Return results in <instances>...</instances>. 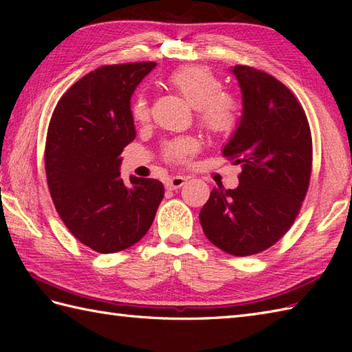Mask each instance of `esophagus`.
Masks as SVG:
<instances>
[{
	"mask_svg": "<svg viewBox=\"0 0 352 352\" xmlns=\"http://www.w3.org/2000/svg\"><path fill=\"white\" fill-rule=\"evenodd\" d=\"M186 180H188V178L180 177V175L170 177V178H168V180H166V189H169V190H177V189H180L182 186L186 183Z\"/></svg>",
	"mask_w": 352,
	"mask_h": 352,
	"instance_id": "1",
	"label": "esophagus"
}]
</instances>
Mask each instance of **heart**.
<instances>
[{
	"instance_id": "heart-1",
	"label": "heart",
	"mask_w": 352,
	"mask_h": 352,
	"mask_svg": "<svg viewBox=\"0 0 352 352\" xmlns=\"http://www.w3.org/2000/svg\"><path fill=\"white\" fill-rule=\"evenodd\" d=\"M168 83L197 109V121L208 136L227 138L236 130L241 119V106L233 96L223 94L221 80L210 71L201 66H184L170 74ZM148 116L146 100L138 96L131 104L133 121L145 122ZM197 149L198 142L193 138H178L164 145L163 154L170 162H186Z\"/></svg>"
}]
</instances>
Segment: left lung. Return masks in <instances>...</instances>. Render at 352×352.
I'll use <instances>...</instances> for the list:
<instances>
[{"mask_svg":"<svg viewBox=\"0 0 352 352\" xmlns=\"http://www.w3.org/2000/svg\"><path fill=\"white\" fill-rule=\"evenodd\" d=\"M242 92V116L222 154L241 164L236 189L218 186L199 212L214 246L237 257L267 250L287 233L311 174L307 116L289 89L269 74L230 69Z\"/></svg>","mask_w":352,"mask_h":352,"instance_id":"left-lung-1","label":"left lung"}]
</instances>
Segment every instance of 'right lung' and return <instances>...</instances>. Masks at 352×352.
<instances>
[{"instance_id":"1","label":"right lung","mask_w":352,"mask_h":352,"mask_svg":"<svg viewBox=\"0 0 352 352\" xmlns=\"http://www.w3.org/2000/svg\"><path fill=\"white\" fill-rule=\"evenodd\" d=\"M154 62L109 65L72 85L51 116L45 170L65 226L96 252L130 248L151 227L164 188L154 178H121L124 148L136 138L130 100Z\"/></svg>"}]
</instances>
